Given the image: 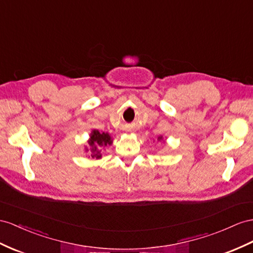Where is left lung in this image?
<instances>
[{"label": "left lung", "instance_id": "8db88e82", "mask_svg": "<svg viewBox=\"0 0 253 253\" xmlns=\"http://www.w3.org/2000/svg\"><path fill=\"white\" fill-rule=\"evenodd\" d=\"M160 139H161V138H159V140H160Z\"/></svg>", "mask_w": 253, "mask_h": 253}]
</instances>
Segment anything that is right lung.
I'll list each match as a JSON object with an SVG mask.
<instances>
[{"instance_id": "add662e5", "label": "right lung", "mask_w": 253, "mask_h": 253, "mask_svg": "<svg viewBox=\"0 0 253 253\" xmlns=\"http://www.w3.org/2000/svg\"><path fill=\"white\" fill-rule=\"evenodd\" d=\"M112 140L111 137L108 133L99 132L98 130H94L90 134V139L88 141V144L92 146V157L100 158L101 155L99 154L98 146H107L108 144H111Z\"/></svg>"}]
</instances>
